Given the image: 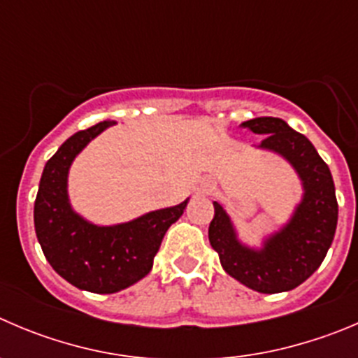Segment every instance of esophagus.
<instances>
[{
	"label": "esophagus",
	"instance_id": "34e87169",
	"mask_svg": "<svg viewBox=\"0 0 358 358\" xmlns=\"http://www.w3.org/2000/svg\"><path fill=\"white\" fill-rule=\"evenodd\" d=\"M214 188V182L210 179H206V181L200 182V192H210Z\"/></svg>",
	"mask_w": 358,
	"mask_h": 358
}]
</instances>
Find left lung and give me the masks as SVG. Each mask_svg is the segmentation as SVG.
Returning a JSON list of instances; mask_svg holds the SVG:
<instances>
[{"label":"left lung","instance_id":"obj_1","mask_svg":"<svg viewBox=\"0 0 358 358\" xmlns=\"http://www.w3.org/2000/svg\"><path fill=\"white\" fill-rule=\"evenodd\" d=\"M243 126L265 135L253 148L278 155L297 173L302 196L278 230L258 246L244 243L230 214L214 200L209 243L228 275L260 294H281L302 285L322 265L338 227V200L327 163L308 137L279 117H255Z\"/></svg>","mask_w":358,"mask_h":358}]
</instances>
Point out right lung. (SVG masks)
I'll return each mask as SVG.
<instances>
[{"mask_svg":"<svg viewBox=\"0 0 358 358\" xmlns=\"http://www.w3.org/2000/svg\"><path fill=\"white\" fill-rule=\"evenodd\" d=\"M115 121L77 131L45 163L35 200V232L47 262L68 283L93 294H115L151 272L165 232L189 199L115 224H98L73 209L68 195L71 163Z\"/></svg>","mask_w":358,"mask_h":358,"instance_id":"add662e5","label":"right lung"}]
</instances>
